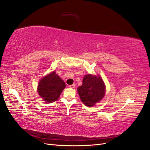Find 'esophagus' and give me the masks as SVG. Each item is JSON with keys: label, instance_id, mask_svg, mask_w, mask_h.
<instances>
[{"label": "esophagus", "instance_id": "34e87169", "mask_svg": "<svg viewBox=\"0 0 150 150\" xmlns=\"http://www.w3.org/2000/svg\"><path fill=\"white\" fill-rule=\"evenodd\" d=\"M75 83L72 84V85L69 86V87H70V88H75Z\"/></svg>", "mask_w": 150, "mask_h": 150}]
</instances>
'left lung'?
Returning a JSON list of instances; mask_svg holds the SVG:
<instances>
[{
	"label": "left lung",
	"mask_w": 150,
	"mask_h": 150,
	"mask_svg": "<svg viewBox=\"0 0 150 150\" xmlns=\"http://www.w3.org/2000/svg\"><path fill=\"white\" fill-rule=\"evenodd\" d=\"M77 91L83 104L92 107L105 96V85L99 75L88 74L83 77L82 85L78 87Z\"/></svg>",
	"instance_id": "left-lung-1"
}]
</instances>
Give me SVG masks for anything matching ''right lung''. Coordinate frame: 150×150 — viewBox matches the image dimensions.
<instances>
[{
  "label": "right lung",
  "mask_w": 150,
  "mask_h": 150,
  "mask_svg": "<svg viewBox=\"0 0 150 150\" xmlns=\"http://www.w3.org/2000/svg\"><path fill=\"white\" fill-rule=\"evenodd\" d=\"M65 87L64 82L53 71L40 80L37 91L45 103H53L59 98Z\"/></svg>",
  "instance_id": "right-lung-1"
}]
</instances>
